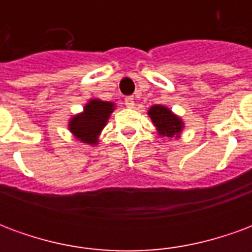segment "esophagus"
I'll return each instance as SVG.
<instances>
[{"label": "esophagus", "mask_w": 252, "mask_h": 252, "mask_svg": "<svg viewBox=\"0 0 252 252\" xmlns=\"http://www.w3.org/2000/svg\"><path fill=\"white\" fill-rule=\"evenodd\" d=\"M133 105H135V101H133V97H126V108H133Z\"/></svg>", "instance_id": "esophagus-1"}]
</instances>
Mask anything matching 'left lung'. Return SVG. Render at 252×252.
<instances>
[{"mask_svg":"<svg viewBox=\"0 0 252 252\" xmlns=\"http://www.w3.org/2000/svg\"><path fill=\"white\" fill-rule=\"evenodd\" d=\"M148 116L151 117L153 124L160 136L180 137V133L184 128V121L174 115L167 106L154 105L148 110Z\"/></svg>","mask_w":252,"mask_h":252,"instance_id":"8db88e82","label":"left lung"}]
</instances>
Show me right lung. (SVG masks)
<instances>
[{
    "mask_svg": "<svg viewBox=\"0 0 252 252\" xmlns=\"http://www.w3.org/2000/svg\"><path fill=\"white\" fill-rule=\"evenodd\" d=\"M113 109H115L113 102L101 101L97 98L90 99L85 105L82 113L75 115L68 121V129L72 133V136L79 142L95 146L98 142L99 133L106 126Z\"/></svg>",
    "mask_w": 252,
    "mask_h": 252,
    "instance_id": "add662e5",
    "label": "right lung"
}]
</instances>
